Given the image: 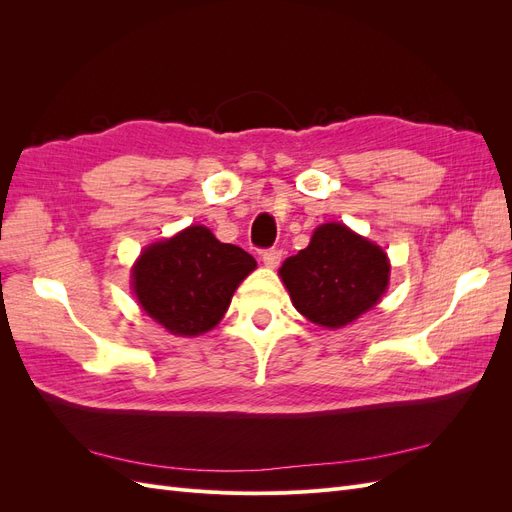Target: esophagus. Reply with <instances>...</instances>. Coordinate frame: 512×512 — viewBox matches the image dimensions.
<instances>
[{"label": "esophagus", "instance_id": "esophagus-1", "mask_svg": "<svg viewBox=\"0 0 512 512\" xmlns=\"http://www.w3.org/2000/svg\"><path fill=\"white\" fill-rule=\"evenodd\" d=\"M280 260H282V252L280 250L262 252V262H265V267H269V269H275L277 265H280Z\"/></svg>", "mask_w": 512, "mask_h": 512}]
</instances>
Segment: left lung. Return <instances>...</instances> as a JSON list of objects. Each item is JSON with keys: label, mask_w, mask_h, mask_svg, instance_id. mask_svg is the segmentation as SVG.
Wrapping results in <instances>:
<instances>
[{"label": "left lung", "mask_w": 512, "mask_h": 512, "mask_svg": "<svg viewBox=\"0 0 512 512\" xmlns=\"http://www.w3.org/2000/svg\"><path fill=\"white\" fill-rule=\"evenodd\" d=\"M391 262L380 245L331 222L314 230L297 256L284 260L282 282L309 322L342 329L369 312L389 286Z\"/></svg>", "instance_id": "obj_1"}]
</instances>
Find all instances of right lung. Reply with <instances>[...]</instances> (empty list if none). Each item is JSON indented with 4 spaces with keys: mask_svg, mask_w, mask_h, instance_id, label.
Returning a JSON list of instances; mask_svg holds the SVG:
<instances>
[{
    "mask_svg": "<svg viewBox=\"0 0 512 512\" xmlns=\"http://www.w3.org/2000/svg\"><path fill=\"white\" fill-rule=\"evenodd\" d=\"M254 269L256 260L241 247L218 241L205 226H188L145 247L132 267V290L166 331L194 337L224 318L232 294Z\"/></svg>",
    "mask_w": 512,
    "mask_h": 512,
    "instance_id": "add662e5",
    "label": "right lung"
}]
</instances>
